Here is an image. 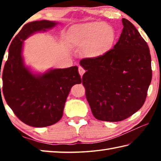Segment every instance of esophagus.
Returning <instances> with one entry per match:
<instances>
[{
  "label": "esophagus",
  "instance_id": "esophagus-1",
  "mask_svg": "<svg viewBox=\"0 0 161 161\" xmlns=\"http://www.w3.org/2000/svg\"><path fill=\"white\" fill-rule=\"evenodd\" d=\"M84 72H85V70H84L83 67H79V73H80V75L81 76H82L84 74Z\"/></svg>",
  "mask_w": 161,
  "mask_h": 161
}]
</instances>
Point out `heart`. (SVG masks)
I'll list each match as a JSON object with an SVG mask.
<instances>
[{"mask_svg": "<svg viewBox=\"0 0 161 161\" xmlns=\"http://www.w3.org/2000/svg\"><path fill=\"white\" fill-rule=\"evenodd\" d=\"M71 38L77 47L91 58H99L109 51L116 40L112 27L104 23H87L71 29Z\"/></svg>", "mask_w": 161, "mask_h": 161, "instance_id": "b5f03b06", "label": "heart"}]
</instances>
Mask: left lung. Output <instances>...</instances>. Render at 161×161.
I'll return each mask as SVG.
<instances>
[{"instance_id":"obj_1","label":"left lung","mask_w":161,"mask_h":161,"mask_svg":"<svg viewBox=\"0 0 161 161\" xmlns=\"http://www.w3.org/2000/svg\"><path fill=\"white\" fill-rule=\"evenodd\" d=\"M124 28L113 49L99 58L80 62L86 72L82 84L98 120L117 122L142 107L152 79L148 45L135 26L122 19Z\"/></svg>"}]
</instances>
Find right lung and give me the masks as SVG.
I'll return each instance as SVG.
<instances>
[{"label": "right lung", "instance_id": "add662e5", "mask_svg": "<svg viewBox=\"0 0 161 161\" xmlns=\"http://www.w3.org/2000/svg\"><path fill=\"white\" fill-rule=\"evenodd\" d=\"M56 24L48 20L25 24L10 43L3 70L5 99L15 115L31 126L45 127L58 122L71 88L81 82L77 66L52 69L40 76L32 75L24 66L21 56L23 40L33 32Z\"/></svg>", "mask_w": 161, "mask_h": 161}]
</instances>
